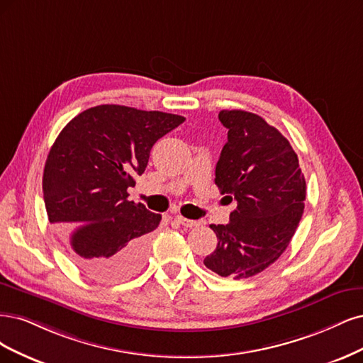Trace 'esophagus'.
Returning a JSON list of instances; mask_svg holds the SVG:
<instances>
[{
	"label": "esophagus",
	"mask_w": 363,
	"mask_h": 363,
	"mask_svg": "<svg viewBox=\"0 0 363 363\" xmlns=\"http://www.w3.org/2000/svg\"><path fill=\"white\" fill-rule=\"evenodd\" d=\"M174 220H177L179 225H182V226H185V228L199 226V221H197V220H190V218H185V217H182V216H174Z\"/></svg>",
	"instance_id": "esophagus-1"
}]
</instances>
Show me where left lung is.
<instances>
[{
    "label": "left lung",
    "mask_w": 363,
    "mask_h": 363,
    "mask_svg": "<svg viewBox=\"0 0 363 363\" xmlns=\"http://www.w3.org/2000/svg\"><path fill=\"white\" fill-rule=\"evenodd\" d=\"M228 142L216 185L237 208L228 225H211L218 240L203 264L221 277L247 279L279 259L305 209L306 181L288 140L261 116L221 110Z\"/></svg>",
    "instance_id": "left-lung-1"
}]
</instances>
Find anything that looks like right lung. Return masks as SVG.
Returning <instances> with one entry per match:
<instances>
[{
  "label": "right lung",
  "instance_id": "right-lung-1",
  "mask_svg": "<svg viewBox=\"0 0 363 363\" xmlns=\"http://www.w3.org/2000/svg\"><path fill=\"white\" fill-rule=\"evenodd\" d=\"M185 118L98 105L69 122L45 162L43 201L72 261L87 276L119 282L140 272L161 216L128 201L157 140Z\"/></svg>",
  "mask_w": 363,
  "mask_h": 363
}]
</instances>
